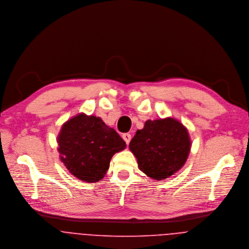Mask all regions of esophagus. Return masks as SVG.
<instances>
[{"mask_svg":"<svg viewBox=\"0 0 249 249\" xmlns=\"http://www.w3.org/2000/svg\"><path fill=\"white\" fill-rule=\"evenodd\" d=\"M123 139L124 140V142L128 144L129 142H130V140H131V135L129 133H124L123 134Z\"/></svg>","mask_w":249,"mask_h":249,"instance_id":"1","label":"esophagus"}]
</instances>
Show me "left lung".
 <instances>
[{"label": "left lung", "instance_id": "left-lung-1", "mask_svg": "<svg viewBox=\"0 0 249 249\" xmlns=\"http://www.w3.org/2000/svg\"><path fill=\"white\" fill-rule=\"evenodd\" d=\"M138 167L148 178L162 180L178 172L187 161L191 140L187 128L174 118L146 121L129 143Z\"/></svg>", "mask_w": 249, "mask_h": 249}]
</instances>
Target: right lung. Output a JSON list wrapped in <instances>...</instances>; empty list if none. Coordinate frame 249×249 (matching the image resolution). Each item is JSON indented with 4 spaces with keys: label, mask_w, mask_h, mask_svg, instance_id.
Masks as SVG:
<instances>
[{
    "label": "right lung",
    "mask_w": 249,
    "mask_h": 249,
    "mask_svg": "<svg viewBox=\"0 0 249 249\" xmlns=\"http://www.w3.org/2000/svg\"><path fill=\"white\" fill-rule=\"evenodd\" d=\"M61 162L75 178L89 183L103 179L112 156L125 148L115 129L83 113L67 121L57 137Z\"/></svg>",
    "instance_id": "1"
}]
</instances>
